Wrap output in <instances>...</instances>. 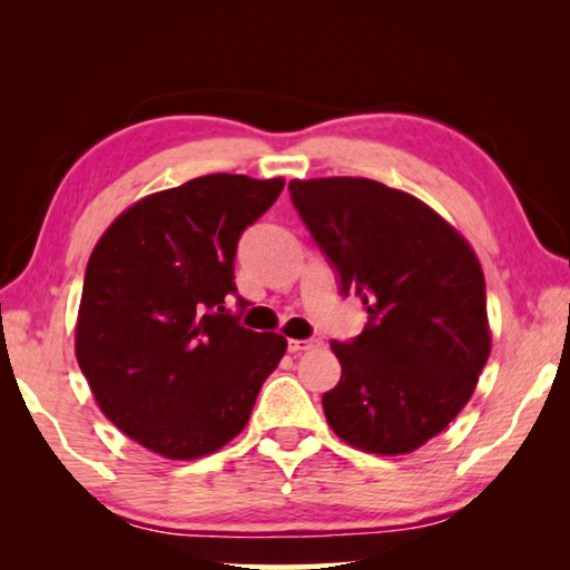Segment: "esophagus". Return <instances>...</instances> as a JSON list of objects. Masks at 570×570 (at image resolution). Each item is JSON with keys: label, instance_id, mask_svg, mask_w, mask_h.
<instances>
[{"label": "esophagus", "instance_id": "1", "mask_svg": "<svg viewBox=\"0 0 570 570\" xmlns=\"http://www.w3.org/2000/svg\"><path fill=\"white\" fill-rule=\"evenodd\" d=\"M316 346H322L320 340H292V342H288V352L302 354V352H308V350H316Z\"/></svg>", "mask_w": 570, "mask_h": 570}]
</instances>
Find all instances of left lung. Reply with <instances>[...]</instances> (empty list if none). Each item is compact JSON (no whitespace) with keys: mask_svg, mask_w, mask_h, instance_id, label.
<instances>
[{"mask_svg":"<svg viewBox=\"0 0 570 570\" xmlns=\"http://www.w3.org/2000/svg\"><path fill=\"white\" fill-rule=\"evenodd\" d=\"M294 208L362 298L366 326L332 342L342 380L322 397L344 442L404 455L440 435L490 356L485 276L475 250L410 193L370 178L288 183Z\"/></svg>","mask_w":570,"mask_h":570,"instance_id":"1","label":"left lung"}]
</instances>
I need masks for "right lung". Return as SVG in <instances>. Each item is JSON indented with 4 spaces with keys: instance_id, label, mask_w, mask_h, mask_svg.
<instances>
[{
    "instance_id": "1",
    "label": "right lung",
    "mask_w": 570,
    "mask_h": 570,
    "mask_svg": "<svg viewBox=\"0 0 570 570\" xmlns=\"http://www.w3.org/2000/svg\"><path fill=\"white\" fill-rule=\"evenodd\" d=\"M282 188L284 178H193L138 200L92 248L77 364L105 417L156 455L224 448L282 362V334L250 332L224 306L238 238Z\"/></svg>"
}]
</instances>
